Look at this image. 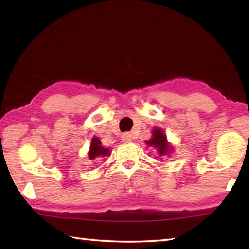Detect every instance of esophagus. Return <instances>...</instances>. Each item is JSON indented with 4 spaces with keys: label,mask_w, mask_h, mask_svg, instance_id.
I'll list each match as a JSON object with an SVG mask.
<instances>
[{
    "label": "esophagus",
    "mask_w": 249,
    "mask_h": 249,
    "mask_svg": "<svg viewBox=\"0 0 249 249\" xmlns=\"http://www.w3.org/2000/svg\"><path fill=\"white\" fill-rule=\"evenodd\" d=\"M122 141L125 142V143L130 142L131 141V136L129 134H123V135H122Z\"/></svg>",
    "instance_id": "34e87169"
}]
</instances>
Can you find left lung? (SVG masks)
<instances>
[{"instance_id":"1","label":"left lung","mask_w":249,"mask_h":249,"mask_svg":"<svg viewBox=\"0 0 249 249\" xmlns=\"http://www.w3.org/2000/svg\"><path fill=\"white\" fill-rule=\"evenodd\" d=\"M145 143L147 145L154 146L155 149H157V152L160 153V155H165L168 153L170 146H169L167 138L165 134L162 133V130L160 128H156L153 130V137L152 139L145 141Z\"/></svg>"}]
</instances>
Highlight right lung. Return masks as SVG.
<instances>
[{
  "instance_id": "right-lung-1",
  "label": "right lung",
  "mask_w": 249,
  "mask_h": 249,
  "mask_svg": "<svg viewBox=\"0 0 249 249\" xmlns=\"http://www.w3.org/2000/svg\"><path fill=\"white\" fill-rule=\"evenodd\" d=\"M110 151L109 149H105V147L102 145V142L98 138H93L92 139V143L91 146H89V157L91 160H94L96 157L100 156H106L109 155Z\"/></svg>"
}]
</instances>
